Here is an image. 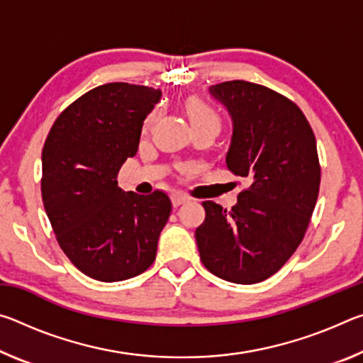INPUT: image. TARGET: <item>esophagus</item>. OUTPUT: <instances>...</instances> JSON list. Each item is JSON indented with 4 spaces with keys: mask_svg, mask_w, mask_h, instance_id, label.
Instances as JSON below:
<instances>
[{
    "mask_svg": "<svg viewBox=\"0 0 363 363\" xmlns=\"http://www.w3.org/2000/svg\"><path fill=\"white\" fill-rule=\"evenodd\" d=\"M171 200H173V205H174V206H179V205L187 203V201H189L190 199H189V196H187L186 194L176 192V194H173V196H171Z\"/></svg>",
    "mask_w": 363,
    "mask_h": 363,
    "instance_id": "obj_1",
    "label": "esophagus"
}]
</instances>
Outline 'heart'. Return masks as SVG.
Wrapping results in <instances>:
<instances>
[{
	"mask_svg": "<svg viewBox=\"0 0 363 363\" xmlns=\"http://www.w3.org/2000/svg\"><path fill=\"white\" fill-rule=\"evenodd\" d=\"M186 112L190 123H192L194 130L196 128H203V126H220V115L218 113V110L214 108L210 102H206L201 97H190V99L186 102ZM157 113L152 112L145 120V128L150 125V123L155 120Z\"/></svg>",
	"mask_w": 363,
	"mask_h": 363,
	"instance_id": "b5f03b06",
	"label": "heart"
}]
</instances>
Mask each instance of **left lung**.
Returning a JSON list of instances; mask_svg holds the SVG:
<instances>
[{"label": "left lung", "instance_id": "8db88e82", "mask_svg": "<svg viewBox=\"0 0 363 363\" xmlns=\"http://www.w3.org/2000/svg\"><path fill=\"white\" fill-rule=\"evenodd\" d=\"M210 93L233 120L227 168L248 187L232 210L201 203L196 247L216 277L259 284L285 266L311 223L320 187L315 136L296 104L267 86L233 79Z\"/></svg>", "mask_w": 363, "mask_h": 363}]
</instances>
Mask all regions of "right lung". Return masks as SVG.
<instances>
[{"instance_id":"right-lung-1","label":"right lung","mask_w":363,"mask_h":363,"mask_svg":"<svg viewBox=\"0 0 363 363\" xmlns=\"http://www.w3.org/2000/svg\"><path fill=\"white\" fill-rule=\"evenodd\" d=\"M160 97L149 86H97L57 116L45 140L43 205L59 247L94 280L136 277L155 261L169 196L125 192L116 177L136 155L143 123Z\"/></svg>"}]
</instances>
